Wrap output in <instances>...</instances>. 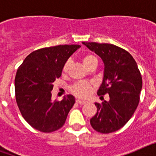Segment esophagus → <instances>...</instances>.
<instances>
[{"mask_svg":"<svg viewBox=\"0 0 156 156\" xmlns=\"http://www.w3.org/2000/svg\"><path fill=\"white\" fill-rule=\"evenodd\" d=\"M76 103H78V104L80 105H84L87 102V101H83V100H80V99H76Z\"/></svg>","mask_w":156,"mask_h":156,"instance_id":"esophagus-1","label":"esophagus"}]
</instances>
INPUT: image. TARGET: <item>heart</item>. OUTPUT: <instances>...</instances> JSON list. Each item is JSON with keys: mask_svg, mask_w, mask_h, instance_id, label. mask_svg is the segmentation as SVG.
Instances as JSON below:
<instances>
[{"mask_svg": "<svg viewBox=\"0 0 156 156\" xmlns=\"http://www.w3.org/2000/svg\"><path fill=\"white\" fill-rule=\"evenodd\" d=\"M82 62L85 67L88 68L92 63L98 62V59L97 57L92 54H86L82 58ZM69 66L70 61L68 60V61L66 62V63L63 66L62 72L64 73L68 72ZM70 90L76 97L84 98L88 97L91 94L92 90H93V86L90 83L87 82V81H79V82L75 83L70 87Z\"/></svg>", "mask_w": 156, "mask_h": 156, "instance_id": "heart-1", "label": "heart"}]
</instances>
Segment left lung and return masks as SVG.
<instances>
[{
    "label": "left lung",
    "instance_id": "8db88e82",
    "mask_svg": "<svg viewBox=\"0 0 156 156\" xmlns=\"http://www.w3.org/2000/svg\"><path fill=\"white\" fill-rule=\"evenodd\" d=\"M102 59L104 77L97 94H108L109 101L95 102L97 113L90 119L94 129L101 133L115 132L126 124L140 101L142 78L137 62L128 51L111 44L83 42Z\"/></svg>",
    "mask_w": 156,
    "mask_h": 156
}]
</instances>
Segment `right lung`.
Instances as JSON below:
<instances>
[{
  "label": "right lung",
  "mask_w": 156,
  "mask_h": 156,
  "mask_svg": "<svg viewBox=\"0 0 156 156\" xmlns=\"http://www.w3.org/2000/svg\"><path fill=\"white\" fill-rule=\"evenodd\" d=\"M80 45H58L38 49L27 56L15 79L16 99L19 111L29 124L41 132L60 129L66 120L75 98L68 94L62 101L51 100L53 83L62 76L69 58Z\"/></svg>",
  "instance_id": "1"
}]
</instances>
